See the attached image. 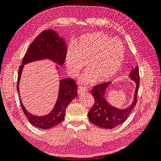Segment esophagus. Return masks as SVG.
I'll list each match as a JSON object with an SVG mask.
<instances>
[{
	"label": "esophagus",
	"instance_id": "34e87169",
	"mask_svg": "<svg viewBox=\"0 0 161 161\" xmlns=\"http://www.w3.org/2000/svg\"><path fill=\"white\" fill-rule=\"evenodd\" d=\"M86 91L87 90L85 88H84V87L79 86V89H78V90H77V92H78V93H79V94H80V93H82V92H86Z\"/></svg>",
	"mask_w": 161,
	"mask_h": 161
}]
</instances>
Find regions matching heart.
I'll return each mask as SVG.
<instances>
[{
    "mask_svg": "<svg viewBox=\"0 0 161 161\" xmlns=\"http://www.w3.org/2000/svg\"><path fill=\"white\" fill-rule=\"evenodd\" d=\"M125 57L121 42L101 33L82 37L79 44L71 46L66 53V64L72 76H76L87 62L89 70L81 78L82 82L89 84L109 80L119 70Z\"/></svg>",
    "mask_w": 161,
    "mask_h": 161,
    "instance_id": "obj_1",
    "label": "heart"
}]
</instances>
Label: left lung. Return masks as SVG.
<instances>
[{"label": "left lung", "mask_w": 161, "mask_h": 161, "mask_svg": "<svg viewBox=\"0 0 161 161\" xmlns=\"http://www.w3.org/2000/svg\"><path fill=\"white\" fill-rule=\"evenodd\" d=\"M129 78L135 82L136 88L132 103L127 108L120 109L109 103L105 99L106 91L111 82L95 86L91 93L95 99V103L88 114V118L92 124L105 129H112L122 124L127 119L137 102V94L139 89L140 76L138 66L132 68Z\"/></svg>", "instance_id": "obj_1"}]
</instances>
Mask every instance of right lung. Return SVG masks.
<instances>
[{
  "mask_svg": "<svg viewBox=\"0 0 161 161\" xmlns=\"http://www.w3.org/2000/svg\"><path fill=\"white\" fill-rule=\"evenodd\" d=\"M67 46L64 39L60 37L58 34L53 30H45L42 32L31 43L28 50L24 56L22 65L19 67L18 73V81L17 89L19 92V85L23 68L25 64L33 62L50 60L58 65L62 66L66 60ZM56 69L58 70V66L56 65ZM59 73L60 72L58 71ZM59 91L58 98L53 109L49 114L37 116L30 113L22 103L20 99V103L23 113L25 114L27 119L31 125L41 129H50L64 120L66 108L70 102L77 96V86L75 82L72 79H63L59 80Z\"/></svg>",
  "mask_w": 161,
  "mask_h": 161,
  "instance_id": "1",
  "label": "right lung"
}]
</instances>
